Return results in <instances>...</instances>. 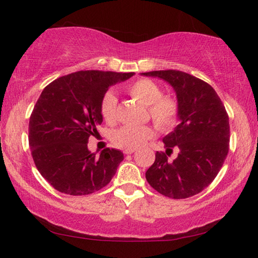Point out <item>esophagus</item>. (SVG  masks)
<instances>
[{"label": "esophagus", "mask_w": 258, "mask_h": 258, "mask_svg": "<svg viewBox=\"0 0 258 258\" xmlns=\"http://www.w3.org/2000/svg\"><path fill=\"white\" fill-rule=\"evenodd\" d=\"M133 153H135V150H133V149L132 150H124L125 155H132Z\"/></svg>", "instance_id": "esophagus-1"}]
</instances>
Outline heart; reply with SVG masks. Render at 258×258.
<instances>
[{"label": "heart", "instance_id": "1", "mask_svg": "<svg viewBox=\"0 0 258 258\" xmlns=\"http://www.w3.org/2000/svg\"><path fill=\"white\" fill-rule=\"evenodd\" d=\"M130 96L147 105L148 112L154 124L161 130H167L175 124L177 118L178 107L174 98L162 95V89L157 83L148 79L137 80L125 88ZM117 112V97L108 91L101 101V115L105 122L112 123ZM154 136L150 126L124 125L116 129L111 134V142L116 147L125 150H135L143 146Z\"/></svg>", "mask_w": 258, "mask_h": 258}]
</instances>
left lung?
Segmentation results:
<instances>
[{
    "mask_svg": "<svg viewBox=\"0 0 258 258\" xmlns=\"http://www.w3.org/2000/svg\"><path fill=\"white\" fill-rule=\"evenodd\" d=\"M174 88L179 123L163 139L165 153H156L146 172L149 184L170 199H188L206 189L221 170L229 151L230 126L221 98L204 81L179 70L142 73ZM175 147L178 157H167Z\"/></svg>",
    "mask_w": 258,
    "mask_h": 258,
    "instance_id": "obj_1",
    "label": "left lung"
}]
</instances>
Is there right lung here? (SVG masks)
Here are the masks:
<instances>
[{"label": "right lung", "instance_id": "right-lung-1", "mask_svg": "<svg viewBox=\"0 0 258 258\" xmlns=\"http://www.w3.org/2000/svg\"><path fill=\"white\" fill-rule=\"evenodd\" d=\"M134 73L84 70L52 81L42 91L29 119L31 156L40 174L59 192L89 195L104 188L123 161L105 148L90 153L88 140L101 124V101L109 87Z\"/></svg>", "mask_w": 258, "mask_h": 258}]
</instances>
